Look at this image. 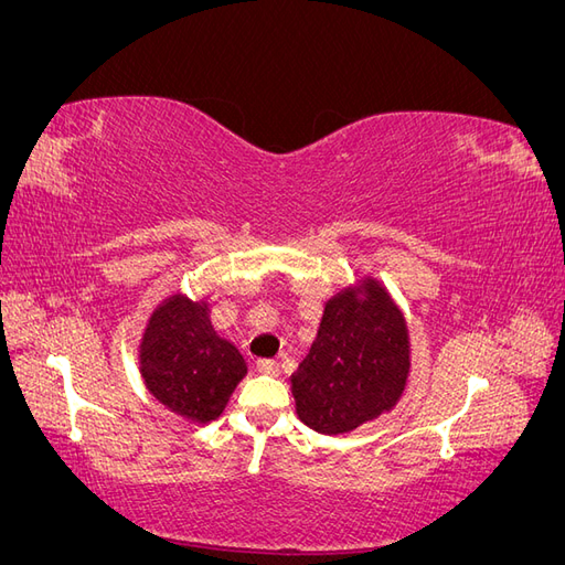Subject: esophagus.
<instances>
[{"label": "esophagus", "mask_w": 565, "mask_h": 565, "mask_svg": "<svg viewBox=\"0 0 565 565\" xmlns=\"http://www.w3.org/2000/svg\"><path fill=\"white\" fill-rule=\"evenodd\" d=\"M256 370L262 374H270V377H278L280 374V365L276 361H270V358H262V361L256 363Z\"/></svg>", "instance_id": "34e87169"}]
</instances>
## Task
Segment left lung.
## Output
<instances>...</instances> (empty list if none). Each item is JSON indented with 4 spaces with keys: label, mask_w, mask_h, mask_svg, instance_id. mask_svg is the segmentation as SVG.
Returning a JSON list of instances; mask_svg holds the SVG:
<instances>
[{
    "label": "left lung",
    "mask_w": 565,
    "mask_h": 565,
    "mask_svg": "<svg viewBox=\"0 0 565 565\" xmlns=\"http://www.w3.org/2000/svg\"><path fill=\"white\" fill-rule=\"evenodd\" d=\"M409 334L401 309L372 278L324 303L318 337L292 374L299 419L324 436L377 419L403 396Z\"/></svg>",
    "instance_id": "left-lung-1"
}]
</instances>
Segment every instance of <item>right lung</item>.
Returning <instances> with one entry per match:
<instances>
[{
	"label": "right lung",
	"mask_w": 565,
	"mask_h": 565,
	"mask_svg": "<svg viewBox=\"0 0 565 565\" xmlns=\"http://www.w3.org/2000/svg\"><path fill=\"white\" fill-rule=\"evenodd\" d=\"M141 377L164 407L188 422L221 417L247 363L210 320V303L172 295L152 311L139 347Z\"/></svg>",
	"instance_id": "1"
}]
</instances>
